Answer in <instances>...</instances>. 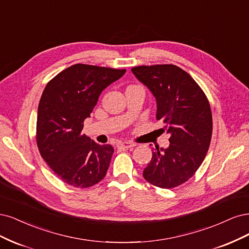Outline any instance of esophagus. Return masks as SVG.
I'll return each instance as SVG.
<instances>
[{
    "instance_id": "34e87169",
    "label": "esophagus",
    "mask_w": 249,
    "mask_h": 249,
    "mask_svg": "<svg viewBox=\"0 0 249 249\" xmlns=\"http://www.w3.org/2000/svg\"><path fill=\"white\" fill-rule=\"evenodd\" d=\"M118 148H124V149H130V148H132V147H134L135 145L134 143H132V142H120L119 143H118Z\"/></svg>"
}]
</instances>
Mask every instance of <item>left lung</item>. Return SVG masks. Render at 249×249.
<instances>
[{
  "mask_svg": "<svg viewBox=\"0 0 249 249\" xmlns=\"http://www.w3.org/2000/svg\"><path fill=\"white\" fill-rule=\"evenodd\" d=\"M156 99V119L171 135L166 149L157 147L142 176L160 188H173L190 179L202 164L212 136L209 101L196 81L176 65L131 69Z\"/></svg>",
  "mask_w": 249,
  "mask_h": 249,
  "instance_id": "left-lung-1",
  "label": "left lung"
}]
</instances>
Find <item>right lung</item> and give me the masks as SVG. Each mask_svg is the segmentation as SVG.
Returning a JSON list of instances; mask_svg holds the SVG:
<instances>
[{"mask_svg": "<svg viewBox=\"0 0 249 249\" xmlns=\"http://www.w3.org/2000/svg\"><path fill=\"white\" fill-rule=\"evenodd\" d=\"M125 72L75 64L45 87L38 107L37 146L45 162L69 185L90 187L106 177L114 148L98 145L82 131L101 92Z\"/></svg>", "mask_w": 249, "mask_h": 249, "instance_id": "right-lung-1", "label": "right lung"}]
</instances>
